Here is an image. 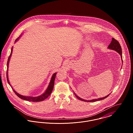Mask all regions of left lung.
<instances>
[{"mask_svg": "<svg viewBox=\"0 0 133 133\" xmlns=\"http://www.w3.org/2000/svg\"><path fill=\"white\" fill-rule=\"evenodd\" d=\"M108 49H111V50H115V51L118 52L120 55V56L121 58V60H122V62L123 60H122V56L121 47L119 42L117 40L115 39L114 38H112V40L111 42L110 43V44H109V45L108 46ZM74 95L76 96V97L79 100H82V101H85V102H95V101H97L103 100V99L106 98L107 97H108L109 96V95H110V94H109V95H108L107 96H106L105 97H104L99 98H97V99H92V100H87L83 99L81 98L80 97H78L77 95H76V93H74Z\"/></svg>", "mask_w": 133, "mask_h": 133, "instance_id": "1", "label": "left lung"}]
</instances>
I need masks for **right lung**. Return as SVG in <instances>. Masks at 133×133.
Here are the masks:
<instances>
[{"label": "right lung", "mask_w": 133, "mask_h": 133, "mask_svg": "<svg viewBox=\"0 0 133 133\" xmlns=\"http://www.w3.org/2000/svg\"><path fill=\"white\" fill-rule=\"evenodd\" d=\"M21 35L19 36V37L18 38H17L15 41V43L16 42H17L18 40H19V38L21 37ZM12 52H13V47L11 49V54H10V56L8 58V62H7V71H6V78H7V81H8V83L9 84V85L12 87L11 85L10 84V83L9 82V78H8V68H9V61H10V58L12 56ZM56 74H57V72L54 73L53 74V75L51 77V80H50V82L49 83V84L46 89V90H45V91L44 92V93H43L42 94H41L40 96H38L37 97H31V96H23V95H20L19 94V93H18L17 92H16L13 89V88L12 87V89H13V91L14 92V93H15V94L17 95L18 97H19L20 98L22 99H23L24 100H26V101H33V102H38V101H43L44 100V99H45L46 98H47L50 94H51L53 90V88H54V81H55V77H56Z\"/></svg>", "instance_id": "right-lung-1"}]
</instances>
